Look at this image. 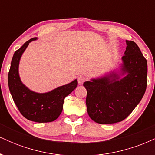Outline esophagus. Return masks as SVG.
<instances>
[{"label": "esophagus", "mask_w": 155, "mask_h": 155, "mask_svg": "<svg viewBox=\"0 0 155 155\" xmlns=\"http://www.w3.org/2000/svg\"><path fill=\"white\" fill-rule=\"evenodd\" d=\"M85 81H86V79H85V77H84V76H80L78 77V83H79V85L83 84V83Z\"/></svg>", "instance_id": "esophagus-1"}]
</instances>
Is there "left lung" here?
<instances>
[{"mask_svg": "<svg viewBox=\"0 0 155 155\" xmlns=\"http://www.w3.org/2000/svg\"><path fill=\"white\" fill-rule=\"evenodd\" d=\"M126 50L118 71L84 83L90 118L99 124H113L130 114L147 89V61L138 45L126 41Z\"/></svg>", "mask_w": 155, "mask_h": 155, "instance_id": "left-lung-1", "label": "left lung"}]
</instances>
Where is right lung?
I'll return each instance as SVG.
<instances>
[{
	"label": "right lung",
	"mask_w": 155,
	"mask_h": 155,
	"mask_svg": "<svg viewBox=\"0 0 155 155\" xmlns=\"http://www.w3.org/2000/svg\"><path fill=\"white\" fill-rule=\"evenodd\" d=\"M36 39V37L30 39L14 54L8 72V87L12 98L23 117L35 122H50L60 116L65 97L75 90L78 81L75 79L44 93L35 92L27 87L19 77V61L29 44Z\"/></svg>",
	"instance_id": "right-lung-1"
}]
</instances>
